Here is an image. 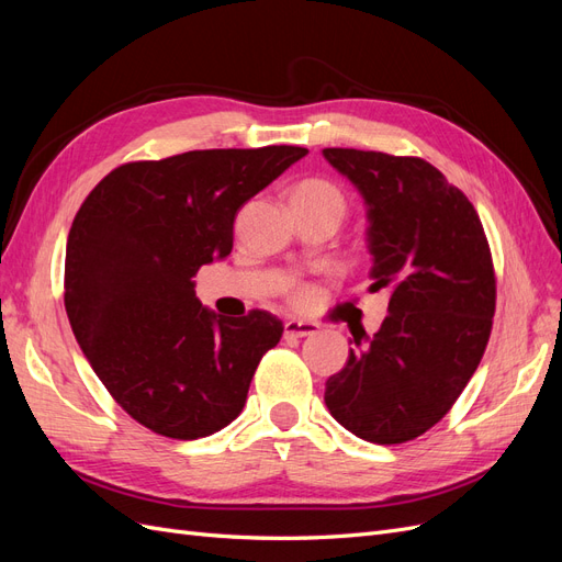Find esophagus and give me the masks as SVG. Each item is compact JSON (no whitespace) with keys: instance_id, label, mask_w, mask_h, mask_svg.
Here are the masks:
<instances>
[{"instance_id":"obj_1","label":"esophagus","mask_w":562,"mask_h":562,"mask_svg":"<svg viewBox=\"0 0 562 562\" xmlns=\"http://www.w3.org/2000/svg\"><path fill=\"white\" fill-rule=\"evenodd\" d=\"M283 333L288 337H307V335H316L318 326L312 321H300V318H288L283 323Z\"/></svg>"}]
</instances>
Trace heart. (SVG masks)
I'll return each mask as SVG.
<instances>
[{"label":"heart","instance_id":"heart-1","mask_svg":"<svg viewBox=\"0 0 562 562\" xmlns=\"http://www.w3.org/2000/svg\"><path fill=\"white\" fill-rule=\"evenodd\" d=\"M291 199L293 201H304V203H321V206H330V209H335L339 213V217H342L345 206H347L342 190H339L335 182L323 180V178H307V180L297 182L293 187V196ZM297 295L302 297L304 293L300 291Z\"/></svg>","mask_w":562,"mask_h":562}]
</instances>
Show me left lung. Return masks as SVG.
<instances>
[{"label":"left lung","mask_w":562,"mask_h":562,"mask_svg":"<svg viewBox=\"0 0 562 562\" xmlns=\"http://www.w3.org/2000/svg\"><path fill=\"white\" fill-rule=\"evenodd\" d=\"M323 157L366 203L370 293H389L380 330L353 342L326 382L347 431L405 443L446 417L479 368L495 316V269L471 201L417 157L326 147Z\"/></svg>","instance_id":"left-lung-1"}]
</instances>
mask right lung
<instances>
[{"mask_svg":"<svg viewBox=\"0 0 562 562\" xmlns=\"http://www.w3.org/2000/svg\"><path fill=\"white\" fill-rule=\"evenodd\" d=\"M310 149H196L114 168L81 203L65 250V312L100 382L155 434L194 440L239 417L283 326L225 318L194 293L225 260L234 217Z\"/></svg>","mask_w":562,"mask_h":562,"instance_id":"add662e5","label":"right lung"}]
</instances>
